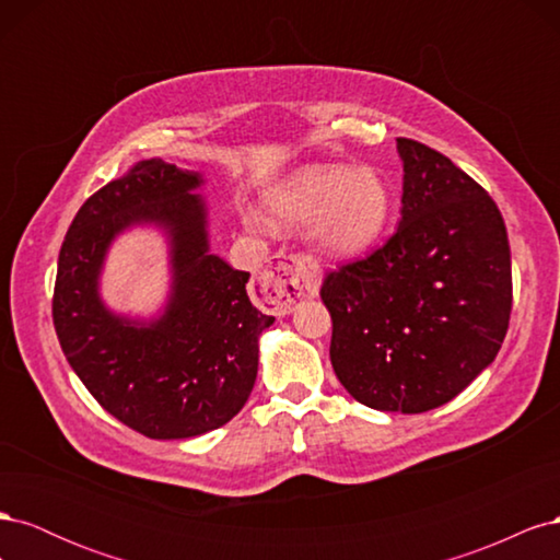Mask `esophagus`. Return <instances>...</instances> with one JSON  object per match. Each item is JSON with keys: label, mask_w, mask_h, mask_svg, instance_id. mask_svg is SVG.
Wrapping results in <instances>:
<instances>
[{"label": "esophagus", "mask_w": 560, "mask_h": 560, "mask_svg": "<svg viewBox=\"0 0 560 560\" xmlns=\"http://www.w3.org/2000/svg\"><path fill=\"white\" fill-rule=\"evenodd\" d=\"M322 282V270L311 254H287L264 270L261 301L273 311H290L301 299L315 296Z\"/></svg>", "instance_id": "esophagus-1"}]
</instances>
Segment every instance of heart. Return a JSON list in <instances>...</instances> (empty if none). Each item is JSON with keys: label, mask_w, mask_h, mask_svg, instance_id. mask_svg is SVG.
Returning a JSON list of instances; mask_svg holds the SVG:
<instances>
[{"label": "heart", "mask_w": 560, "mask_h": 560, "mask_svg": "<svg viewBox=\"0 0 560 560\" xmlns=\"http://www.w3.org/2000/svg\"><path fill=\"white\" fill-rule=\"evenodd\" d=\"M284 226L315 222L317 243L336 257H358L374 247L393 217V191L374 167L317 163L299 171L270 198Z\"/></svg>", "instance_id": "1"}]
</instances>
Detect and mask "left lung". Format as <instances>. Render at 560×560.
Masks as SVG:
<instances>
[{
	"label": "left lung",
	"mask_w": 560,
	"mask_h": 560,
	"mask_svg": "<svg viewBox=\"0 0 560 560\" xmlns=\"http://www.w3.org/2000/svg\"><path fill=\"white\" fill-rule=\"evenodd\" d=\"M401 222L364 259L329 270L338 381L376 411L436 409L495 360L510 329L512 254L481 184L428 144L397 138Z\"/></svg>",
	"instance_id": "1"
}]
</instances>
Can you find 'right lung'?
<instances>
[{"instance_id":"obj_1","label":"right lung","mask_w":560,"mask_h":560,"mask_svg":"<svg viewBox=\"0 0 560 560\" xmlns=\"http://www.w3.org/2000/svg\"><path fill=\"white\" fill-rule=\"evenodd\" d=\"M200 175L140 161L79 208L54 290L67 362L107 413L149 439H189L226 425L257 381L259 336L276 317L252 306L249 273L208 249ZM156 221L174 243L176 282L164 317L147 328L112 316L96 276L116 232Z\"/></svg>"}]
</instances>
